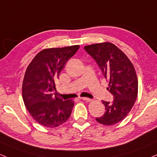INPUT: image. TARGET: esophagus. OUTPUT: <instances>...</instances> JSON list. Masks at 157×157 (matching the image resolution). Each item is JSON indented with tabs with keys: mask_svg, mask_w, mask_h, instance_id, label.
<instances>
[{
	"mask_svg": "<svg viewBox=\"0 0 157 157\" xmlns=\"http://www.w3.org/2000/svg\"><path fill=\"white\" fill-rule=\"evenodd\" d=\"M81 99L82 100V101H87V102H91V101H92V99H90V98H81Z\"/></svg>",
	"mask_w": 157,
	"mask_h": 157,
	"instance_id": "1",
	"label": "esophagus"
}]
</instances>
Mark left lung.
Wrapping results in <instances>:
<instances>
[{"mask_svg":"<svg viewBox=\"0 0 157 157\" xmlns=\"http://www.w3.org/2000/svg\"><path fill=\"white\" fill-rule=\"evenodd\" d=\"M84 49L96 61L109 82L107 89L114 97L112 103L102 101L106 112L96 121L106 126L115 124L124 119L137 98L135 68L125 53L111 42L89 44Z\"/></svg>","mask_w":157,"mask_h":157,"instance_id":"8db88e82","label":"left lung"}]
</instances>
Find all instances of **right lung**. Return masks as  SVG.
Returning <instances> with one entry per match:
<instances>
[{"label":"right lung","instance_id":"right-lung-1","mask_svg":"<svg viewBox=\"0 0 157 157\" xmlns=\"http://www.w3.org/2000/svg\"><path fill=\"white\" fill-rule=\"evenodd\" d=\"M80 45L46 48L36 55L27 66L22 83V98L31 116L39 124L53 128L69 118L71 100L63 101L53 91L65 63Z\"/></svg>","mask_w":157,"mask_h":157}]
</instances>
